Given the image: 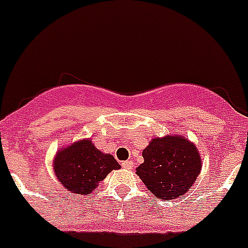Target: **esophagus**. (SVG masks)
I'll list each match as a JSON object with an SVG mask.
<instances>
[{"mask_svg":"<svg viewBox=\"0 0 248 248\" xmlns=\"http://www.w3.org/2000/svg\"><path fill=\"white\" fill-rule=\"evenodd\" d=\"M122 166L125 169H131L133 168V161H131V160H125V161H122Z\"/></svg>","mask_w":248,"mask_h":248,"instance_id":"1","label":"esophagus"}]
</instances>
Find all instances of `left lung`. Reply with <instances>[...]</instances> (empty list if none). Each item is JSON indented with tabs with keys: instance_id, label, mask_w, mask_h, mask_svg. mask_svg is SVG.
<instances>
[{
	"instance_id": "left-lung-1",
	"label": "left lung",
	"mask_w": 248,
	"mask_h": 248,
	"mask_svg": "<svg viewBox=\"0 0 248 248\" xmlns=\"http://www.w3.org/2000/svg\"><path fill=\"white\" fill-rule=\"evenodd\" d=\"M143 157L138 176L161 201L183 196L200 174L199 151L183 137L155 138L143 150Z\"/></svg>"
}]
</instances>
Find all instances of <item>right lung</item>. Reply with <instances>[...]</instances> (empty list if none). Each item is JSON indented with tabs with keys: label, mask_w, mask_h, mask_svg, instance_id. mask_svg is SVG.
Here are the masks:
<instances>
[{
	"label": "right lung",
	"mask_w": 248,
	"mask_h": 248,
	"mask_svg": "<svg viewBox=\"0 0 248 248\" xmlns=\"http://www.w3.org/2000/svg\"><path fill=\"white\" fill-rule=\"evenodd\" d=\"M120 169L113 155L103 154L91 140H80L58 153L54 170L61 184L73 194L87 195L111 171Z\"/></svg>",
	"instance_id": "add662e5"
}]
</instances>
